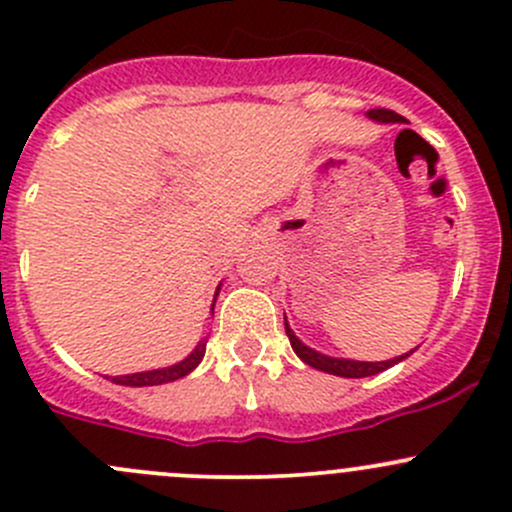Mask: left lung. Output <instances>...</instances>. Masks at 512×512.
Here are the masks:
<instances>
[{
	"label": "left lung",
	"mask_w": 512,
	"mask_h": 512,
	"mask_svg": "<svg viewBox=\"0 0 512 512\" xmlns=\"http://www.w3.org/2000/svg\"><path fill=\"white\" fill-rule=\"evenodd\" d=\"M365 117L373 122H380V125H392V122L405 120V117L397 115V112H392V110H368L365 112ZM284 331H287L294 353H297L306 365H311V368H316V370H324V373H328V375H338V378H370V375L383 373V370L392 368V365H397L400 360L410 358V353H412V351L402 353V355H397V358H390V360H375V363L373 360L336 358V355H326V353L316 351V348L306 346L304 341H299L297 333H294L292 326L287 324V316H284Z\"/></svg>",
	"instance_id": "left-lung-1"
}]
</instances>
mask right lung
Returning a JSON list of instances; mask_svg holds the SVG:
<instances>
[{"label": "right lung", "mask_w": 512, "mask_h": 512, "mask_svg": "<svg viewBox=\"0 0 512 512\" xmlns=\"http://www.w3.org/2000/svg\"><path fill=\"white\" fill-rule=\"evenodd\" d=\"M218 292H220V284H218V289H215V297H218ZM215 297H213L211 311L215 306ZM206 343H208V338L198 341V346L193 348V351L188 353L184 360H179V363H174V365H166V368H154V370H142V373H132V375H115V378H110V380L115 385H127V387L164 385V383H171V380H179V378H184V375L191 373V370L198 368V363H201L203 355H206Z\"/></svg>", "instance_id": "add662e5"}]
</instances>
